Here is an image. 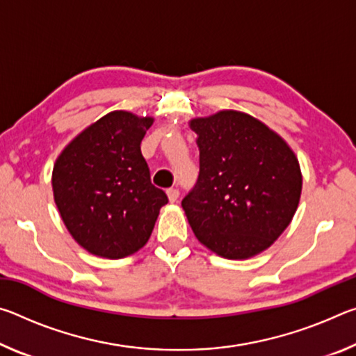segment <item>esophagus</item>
<instances>
[{"label":"esophagus","instance_id":"34e87169","mask_svg":"<svg viewBox=\"0 0 356 356\" xmlns=\"http://www.w3.org/2000/svg\"><path fill=\"white\" fill-rule=\"evenodd\" d=\"M166 193H168V197H170V201H171V202H176V201L179 200V195H180V193H179V190H177V188H170V190H168Z\"/></svg>","mask_w":356,"mask_h":356}]
</instances>
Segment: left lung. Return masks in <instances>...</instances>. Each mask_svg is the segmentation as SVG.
<instances>
[{
	"label": "left lung",
	"instance_id": "1",
	"mask_svg": "<svg viewBox=\"0 0 356 356\" xmlns=\"http://www.w3.org/2000/svg\"><path fill=\"white\" fill-rule=\"evenodd\" d=\"M190 125L197 134L200 176L182 207L195 236L226 259L267 250L298 207L297 156L245 113L220 111Z\"/></svg>",
	"mask_w": 356,
	"mask_h": 356
}]
</instances>
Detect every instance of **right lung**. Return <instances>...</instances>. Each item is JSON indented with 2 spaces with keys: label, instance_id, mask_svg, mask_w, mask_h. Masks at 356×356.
Wrapping results in <instances>:
<instances>
[{
  "label": "right lung",
  "instance_id": "add662e5",
  "mask_svg": "<svg viewBox=\"0 0 356 356\" xmlns=\"http://www.w3.org/2000/svg\"><path fill=\"white\" fill-rule=\"evenodd\" d=\"M152 118L113 111L88 127L59 155L53 195L65 227L95 256L120 259L152 234L163 190L150 182L141 141Z\"/></svg>",
  "mask_w": 356,
  "mask_h": 356
}]
</instances>
